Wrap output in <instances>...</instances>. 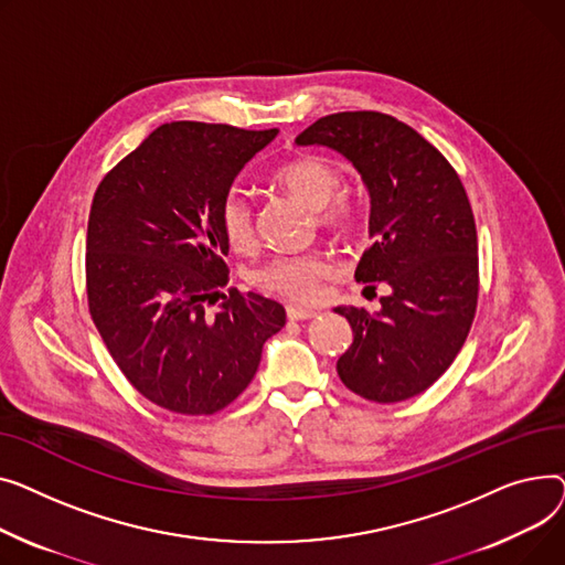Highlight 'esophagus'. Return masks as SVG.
<instances>
[{"instance_id": "esophagus-1", "label": "esophagus", "mask_w": 565, "mask_h": 565, "mask_svg": "<svg viewBox=\"0 0 565 565\" xmlns=\"http://www.w3.org/2000/svg\"><path fill=\"white\" fill-rule=\"evenodd\" d=\"M317 317L315 310H306V308H296V306H287V319L289 321H303V319H312Z\"/></svg>"}]
</instances>
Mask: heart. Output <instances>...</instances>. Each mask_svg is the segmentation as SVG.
<instances>
[{"label": "heart", "mask_w": 565, "mask_h": 565, "mask_svg": "<svg viewBox=\"0 0 565 565\" xmlns=\"http://www.w3.org/2000/svg\"><path fill=\"white\" fill-rule=\"evenodd\" d=\"M271 180L285 191L301 198L315 210L317 221L347 235L360 223V203L349 191H340L342 173L335 163L317 154H298L282 161L271 173ZM218 223L232 250L246 253L257 244L255 214L242 191H230L218 210ZM335 274V259L326 250L282 253L259 267L253 276L264 291L289 298L296 303H312L321 282Z\"/></svg>", "instance_id": "obj_1"}]
</instances>
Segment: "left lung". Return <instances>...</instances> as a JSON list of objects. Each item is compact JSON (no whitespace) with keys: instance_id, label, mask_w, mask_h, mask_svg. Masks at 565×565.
Wrapping results in <instances>:
<instances>
[{"instance_id":"obj_1","label":"left lung","mask_w":565,"mask_h":565,"mask_svg":"<svg viewBox=\"0 0 565 565\" xmlns=\"http://www.w3.org/2000/svg\"><path fill=\"white\" fill-rule=\"evenodd\" d=\"M296 143L333 148L362 175L374 242L355 280L392 289L376 312L335 308L353 330L338 374L362 399H411L449 370L475 321L479 253L466 186L438 148L387 114H330Z\"/></svg>"}]
</instances>
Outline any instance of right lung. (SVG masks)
Here are the masks:
<instances>
[{
    "label": "right lung",
    "instance_id": "obj_1",
    "mask_svg": "<svg viewBox=\"0 0 565 565\" xmlns=\"http://www.w3.org/2000/svg\"><path fill=\"white\" fill-rule=\"evenodd\" d=\"M278 129L178 120L99 182L88 214V312L114 362L148 402L214 415L253 381L285 308L227 285L218 210Z\"/></svg>",
    "mask_w": 565,
    "mask_h": 565
}]
</instances>
